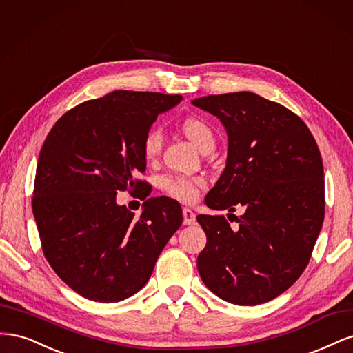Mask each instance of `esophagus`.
<instances>
[{"instance_id": "1", "label": "esophagus", "mask_w": 353, "mask_h": 353, "mask_svg": "<svg viewBox=\"0 0 353 353\" xmlns=\"http://www.w3.org/2000/svg\"><path fill=\"white\" fill-rule=\"evenodd\" d=\"M183 216H184V225H193V223H196V213L188 209V208H184L183 209Z\"/></svg>"}]
</instances>
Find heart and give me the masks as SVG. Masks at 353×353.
Wrapping results in <instances>:
<instances>
[{"instance_id": "1", "label": "heart", "mask_w": 353, "mask_h": 353, "mask_svg": "<svg viewBox=\"0 0 353 353\" xmlns=\"http://www.w3.org/2000/svg\"><path fill=\"white\" fill-rule=\"evenodd\" d=\"M183 131L188 140L193 143L200 152H205L208 147L215 145V135L210 126L199 119V117H188L183 123ZM163 145V132L160 128L154 126L148 130L143 138V153L147 160H154ZM165 190L168 193L181 201H194L199 191L205 187V181L199 176H169L165 179Z\"/></svg>"}]
</instances>
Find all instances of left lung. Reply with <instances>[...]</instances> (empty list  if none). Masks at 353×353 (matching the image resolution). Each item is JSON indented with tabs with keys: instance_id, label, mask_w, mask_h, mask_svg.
<instances>
[{
	"instance_id": "8db88e82",
	"label": "left lung",
	"mask_w": 353,
	"mask_h": 353,
	"mask_svg": "<svg viewBox=\"0 0 353 353\" xmlns=\"http://www.w3.org/2000/svg\"><path fill=\"white\" fill-rule=\"evenodd\" d=\"M191 103L216 116L228 135L225 169L206 206L228 215L236 206L245 209L236 216L237 230L223 216H197L208 237L197 258L199 274L225 302H270L302 275L321 231V153L301 117L254 92Z\"/></svg>"
}]
</instances>
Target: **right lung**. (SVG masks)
<instances>
[{
    "label": "right lung",
    "mask_w": 353,
    "mask_h": 353,
    "mask_svg": "<svg viewBox=\"0 0 353 353\" xmlns=\"http://www.w3.org/2000/svg\"><path fill=\"white\" fill-rule=\"evenodd\" d=\"M183 100L160 92L113 91L63 114L47 135L37 165L35 222L48 263L72 290L114 303L140 292L183 209L150 197L141 215L116 203L117 191L147 187L143 138L156 117Z\"/></svg>",
    "instance_id": "1"
}]
</instances>
